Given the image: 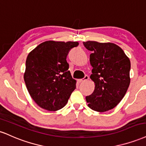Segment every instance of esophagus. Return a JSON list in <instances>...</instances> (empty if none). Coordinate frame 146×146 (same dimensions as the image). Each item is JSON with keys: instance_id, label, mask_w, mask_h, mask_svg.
<instances>
[{"instance_id": "esophagus-1", "label": "esophagus", "mask_w": 146, "mask_h": 146, "mask_svg": "<svg viewBox=\"0 0 146 146\" xmlns=\"http://www.w3.org/2000/svg\"><path fill=\"white\" fill-rule=\"evenodd\" d=\"M90 78V77H89L88 75H85V77H84L83 78H82V79H80L79 80V82H84L85 81V80H87Z\"/></svg>"}]
</instances>
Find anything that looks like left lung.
I'll return each instance as SVG.
<instances>
[{
	"mask_svg": "<svg viewBox=\"0 0 146 146\" xmlns=\"http://www.w3.org/2000/svg\"><path fill=\"white\" fill-rule=\"evenodd\" d=\"M83 45L92 52L90 78L95 83L93 93L86 96L88 107L98 112L111 110L122 100L129 87L131 61L113 43L87 41Z\"/></svg>",
	"mask_w": 146,
	"mask_h": 146,
	"instance_id": "8db88e82",
	"label": "left lung"
}]
</instances>
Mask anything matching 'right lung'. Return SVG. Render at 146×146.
Segmentation results:
<instances>
[{
  "mask_svg": "<svg viewBox=\"0 0 146 146\" xmlns=\"http://www.w3.org/2000/svg\"><path fill=\"white\" fill-rule=\"evenodd\" d=\"M77 42L47 41L27 56L24 79L29 94L39 107L54 111L62 109L76 89L67 62Z\"/></svg>",
  "mask_w": 146,
  "mask_h": 146,
  "instance_id": "obj_1",
  "label": "right lung"
}]
</instances>
